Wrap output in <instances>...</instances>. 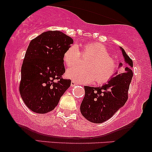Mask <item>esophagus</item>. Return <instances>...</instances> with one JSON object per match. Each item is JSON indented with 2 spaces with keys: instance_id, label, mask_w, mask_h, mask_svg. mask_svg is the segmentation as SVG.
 I'll return each instance as SVG.
<instances>
[{
  "instance_id": "1",
  "label": "esophagus",
  "mask_w": 152,
  "mask_h": 152,
  "mask_svg": "<svg viewBox=\"0 0 152 152\" xmlns=\"http://www.w3.org/2000/svg\"><path fill=\"white\" fill-rule=\"evenodd\" d=\"M77 84H78V83L74 81H71V86H76Z\"/></svg>"
}]
</instances>
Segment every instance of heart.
Wrapping results in <instances>:
<instances>
[{
    "mask_svg": "<svg viewBox=\"0 0 152 152\" xmlns=\"http://www.w3.org/2000/svg\"><path fill=\"white\" fill-rule=\"evenodd\" d=\"M81 55L90 58L85 63L86 69L74 67L66 71V76L76 83H91L96 80L97 83L103 84L111 81L116 75L117 63L110 56L107 48L102 43H85L81 52L76 45L73 44L64 52L63 58L66 65L71 67L78 64Z\"/></svg>",
    "mask_w": 152,
    "mask_h": 152,
    "instance_id": "1",
    "label": "heart"
}]
</instances>
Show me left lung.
<instances>
[{"instance_id": "8db88e82", "label": "left lung", "mask_w": 152, "mask_h": 152, "mask_svg": "<svg viewBox=\"0 0 152 152\" xmlns=\"http://www.w3.org/2000/svg\"><path fill=\"white\" fill-rule=\"evenodd\" d=\"M120 48L128 64L124 73L118 74L116 72L117 75L102 86H84L85 96L80 110L84 118L92 123L100 124L109 119L128 99L129 88L133 77V61L124 49ZM120 66H122L121 63Z\"/></svg>"}]
</instances>
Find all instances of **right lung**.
Here are the masks:
<instances>
[{
  "mask_svg": "<svg viewBox=\"0 0 152 152\" xmlns=\"http://www.w3.org/2000/svg\"><path fill=\"white\" fill-rule=\"evenodd\" d=\"M74 43L70 36L59 31L43 32L31 40L21 67L19 91L28 109L46 114L58 105L71 86L64 79V52Z\"/></svg>",
  "mask_w": 152,
  "mask_h": 152,
  "instance_id": "1",
  "label": "right lung"
}]
</instances>
